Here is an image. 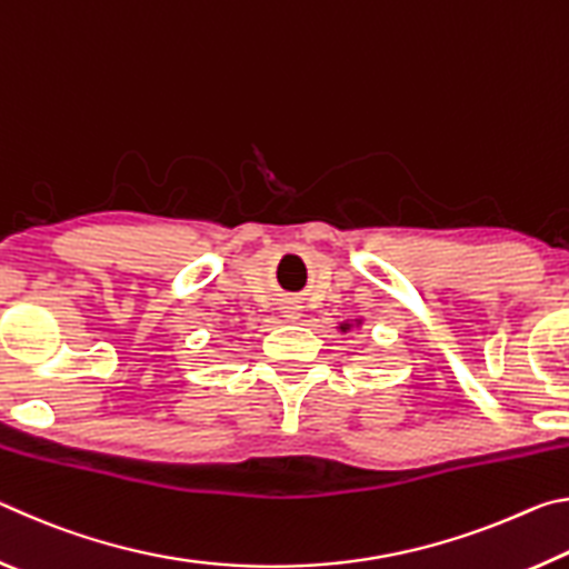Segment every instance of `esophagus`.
<instances>
[{"label":"esophagus","instance_id":"1","mask_svg":"<svg viewBox=\"0 0 569 569\" xmlns=\"http://www.w3.org/2000/svg\"><path fill=\"white\" fill-rule=\"evenodd\" d=\"M286 316H288V319H296V316H298V308H288V311H283Z\"/></svg>","mask_w":569,"mask_h":569}]
</instances>
